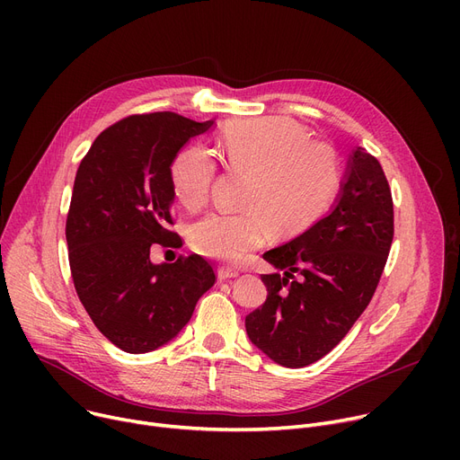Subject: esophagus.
<instances>
[{
    "mask_svg": "<svg viewBox=\"0 0 460 460\" xmlns=\"http://www.w3.org/2000/svg\"><path fill=\"white\" fill-rule=\"evenodd\" d=\"M238 274L240 272L234 267H220V269H217V278H220V279H231V278H236Z\"/></svg>",
    "mask_w": 460,
    "mask_h": 460,
    "instance_id": "esophagus-1",
    "label": "esophagus"
}]
</instances>
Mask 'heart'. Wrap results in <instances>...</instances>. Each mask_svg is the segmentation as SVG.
<instances>
[{
	"mask_svg": "<svg viewBox=\"0 0 460 460\" xmlns=\"http://www.w3.org/2000/svg\"><path fill=\"white\" fill-rule=\"evenodd\" d=\"M220 155L227 169L248 175L240 214L210 212L190 227V243L205 257L226 262L261 248L270 227L295 236L315 226L341 186V167L326 143L311 141L287 117L236 120L224 130ZM217 165L199 143L186 145L169 167L177 201L199 210L210 196Z\"/></svg>",
	"mask_w": 460,
	"mask_h": 460,
	"instance_id": "b5f03b06",
	"label": "heart"
}]
</instances>
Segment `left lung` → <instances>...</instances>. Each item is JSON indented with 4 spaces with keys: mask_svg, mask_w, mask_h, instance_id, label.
Returning a JSON list of instances; mask_svg holds the SVG:
<instances>
[{
    "mask_svg": "<svg viewBox=\"0 0 460 460\" xmlns=\"http://www.w3.org/2000/svg\"><path fill=\"white\" fill-rule=\"evenodd\" d=\"M394 240V199L380 162L364 147L350 160L333 210L262 257L267 300L246 332L276 364L304 367L326 356L369 305Z\"/></svg>",
    "mask_w": 460,
    "mask_h": 460,
    "instance_id": "obj_1",
    "label": "left lung"
}]
</instances>
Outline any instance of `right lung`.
<instances>
[{
	"instance_id": "add662e5",
	"label": "right lung",
	"mask_w": 460,
	"mask_h": 460,
	"mask_svg": "<svg viewBox=\"0 0 460 460\" xmlns=\"http://www.w3.org/2000/svg\"><path fill=\"white\" fill-rule=\"evenodd\" d=\"M212 125L173 111L128 115L101 132L78 167L65 227L70 276L94 326L125 352L173 340L216 281L201 255L149 259L156 244L182 246L169 167Z\"/></svg>"
}]
</instances>
